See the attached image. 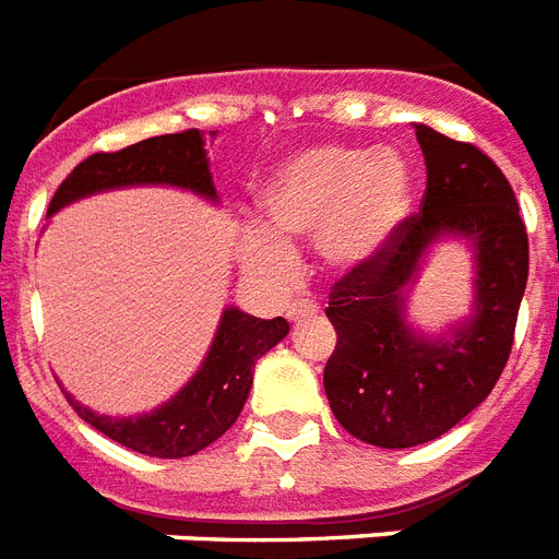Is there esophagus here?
I'll list each match as a JSON object with an SVG mask.
<instances>
[{
  "mask_svg": "<svg viewBox=\"0 0 559 559\" xmlns=\"http://www.w3.org/2000/svg\"><path fill=\"white\" fill-rule=\"evenodd\" d=\"M319 313V305H316L313 298H301V301H293L287 310L289 322H305V319H313Z\"/></svg>",
  "mask_w": 559,
  "mask_h": 559,
  "instance_id": "34e87169",
  "label": "esophagus"
}]
</instances>
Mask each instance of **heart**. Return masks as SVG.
Here are the masks:
<instances>
[{
    "instance_id": "b5f03b06",
    "label": "heart",
    "mask_w": 559,
    "mask_h": 559,
    "mask_svg": "<svg viewBox=\"0 0 559 559\" xmlns=\"http://www.w3.org/2000/svg\"><path fill=\"white\" fill-rule=\"evenodd\" d=\"M258 205L273 235L246 228L240 237L246 270L263 278H287L293 252L284 240H319L324 261L350 270L380 254L406 219L412 170L397 151L313 144L272 170Z\"/></svg>"
}]
</instances>
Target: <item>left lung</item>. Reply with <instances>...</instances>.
<instances>
[{
	"label": "left lung",
	"instance_id": "1",
	"mask_svg": "<svg viewBox=\"0 0 559 559\" xmlns=\"http://www.w3.org/2000/svg\"><path fill=\"white\" fill-rule=\"evenodd\" d=\"M415 135L426 162L420 211L400 223L380 254L333 284L324 310L336 328L324 366L333 415L382 450L441 438L493 391L528 284V231L496 162L426 124H415ZM441 236L474 246L477 301L464 323L426 337L405 322V296Z\"/></svg>",
	"mask_w": 559,
	"mask_h": 559
}]
</instances>
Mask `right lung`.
Segmentation results:
<instances>
[{
    "label": "right lung",
    "mask_w": 559,
    "mask_h": 559,
    "mask_svg": "<svg viewBox=\"0 0 559 559\" xmlns=\"http://www.w3.org/2000/svg\"><path fill=\"white\" fill-rule=\"evenodd\" d=\"M130 186L186 188L217 202V188L211 179L209 153L200 130L153 135L124 151L95 153L83 159L55 191L46 217L90 193ZM287 333L289 324L281 316L258 319L237 307H226L205 362L186 382V389L174 394L165 406L139 417H109L81 406L69 391L66 400L86 424L127 450L151 459H186L205 450L235 424L252 389L254 362L275 348Z\"/></svg>",
    "instance_id": "add662e5"
}]
</instances>
